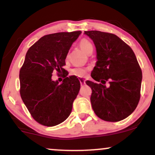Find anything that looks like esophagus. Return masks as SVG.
I'll list each match as a JSON object with an SVG mask.
<instances>
[{
    "label": "esophagus",
    "mask_w": 155,
    "mask_h": 155,
    "mask_svg": "<svg viewBox=\"0 0 155 155\" xmlns=\"http://www.w3.org/2000/svg\"><path fill=\"white\" fill-rule=\"evenodd\" d=\"M79 81H80V84H81V85L84 84H85V80L83 78L80 77V78H79Z\"/></svg>",
    "instance_id": "1"
}]
</instances>
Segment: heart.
<instances>
[{
	"instance_id": "b5f03b06",
	"label": "heart",
	"mask_w": 155,
	"mask_h": 155,
	"mask_svg": "<svg viewBox=\"0 0 155 155\" xmlns=\"http://www.w3.org/2000/svg\"><path fill=\"white\" fill-rule=\"evenodd\" d=\"M79 46L85 53L88 54H91L93 51V45H92V42L87 38L81 39L79 41ZM87 71L88 69L86 68H76L73 69L72 73L74 75L79 76V77H82V76L86 75Z\"/></svg>"
}]
</instances>
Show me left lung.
<instances>
[{
    "label": "left lung",
    "instance_id": "left-lung-1",
    "mask_svg": "<svg viewBox=\"0 0 155 155\" xmlns=\"http://www.w3.org/2000/svg\"><path fill=\"white\" fill-rule=\"evenodd\" d=\"M93 41L97 51L91 76L92 107L99 118L119 122L134 111L140 97L142 71L133 49L114 34L84 31Z\"/></svg>",
    "mask_w": 155,
    "mask_h": 155
}]
</instances>
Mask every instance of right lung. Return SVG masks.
<instances>
[{"label":"right lung","mask_w":155,"mask_h":155,"mask_svg":"<svg viewBox=\"0 0 155 155\" xmlns=\"http://www.w3.org/2000/svg\"><path fill=\"white\" fill-rule=\"evenodd\" d=\"M81 31L52 33L41 37L29 48L19 71L21 97L33 118L52 127L65 121L80 90L76 76L63 68L72 44ZM54 70L65 73L63 83L51 80Z\"/></svg>","instance_id":"1"}]
</instances>
